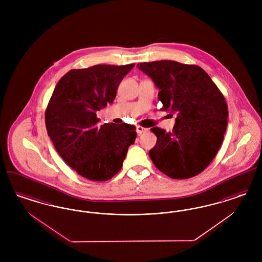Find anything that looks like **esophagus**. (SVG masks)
Segmentation results:
<instances>
[{"mask_svg":"<svg viewBox=\"0 0 262 262\" xmlns=\"http://www.w3.org/2000/svg\"><path fill=\"white\" fill-rule=\"evenodd\" d=\"M148 132V128L147 127H143V126H140V125H137V133L138 135H141V134H144Z\"/></svg>","mask_w":262,"mask_h":262,"instance_id":"1","label":"esophagus"}]
</instances>
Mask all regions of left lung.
<instances>
[{
    "label": "left lung",
    "mask_w": 262,
    "mask_h": 262,
    "mask_svg": "<svg viewBox=\"0 0 262 262\" xmlns=\"http://www.w3.org/2000/svg\"><path fill=\"white\" fill-rule=\"evenodd\" d=\"M137 68L160 90L163 111L177 114L171 133L158 126L151 128L157 137L149 151L152 162L176 180L200 174L224 139L228 108L223 94L199 66L164 60L140 62Z\"/></svg>",
    "instance_id": "obj_1"
}]
</instances>
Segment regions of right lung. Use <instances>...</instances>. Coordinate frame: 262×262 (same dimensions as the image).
<instances>
[{"mask_svg": "<svg viewBox=\"0 0 262 262\" xmlns=\"http://www.w3.org/2000/svg\"><path fill=\"white\" fill-rule=\"evenodd\" d=\"M135 63L96 64L72 70L57 83L45 112L48 136L70 167L90 181L110 180L134 144L136 126L100 125L96 112L112 104L122 79Z\"/></svg>", "mask_w": 262, "mask_h": 262, "instance_id": "add662e5", "label": "right lung"}]
</instances>
